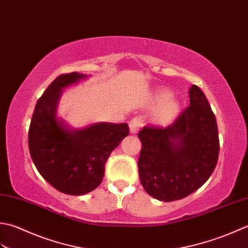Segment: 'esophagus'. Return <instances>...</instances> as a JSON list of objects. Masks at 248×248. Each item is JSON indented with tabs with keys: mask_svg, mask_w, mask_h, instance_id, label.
<instances>
[{
	"mask_svg": "<svg viewBox=\"0 0 248 248\" xmlns=\"http://www.w3.org/2000/svg\"><path fill=\"white\" fill-rule=\"evenodd\" d=\"M141 126H142V122L139 118H135L129 122V129L131 134H136L138 133V130L140 129Z\"/></svg>",
	"mask_w": 248,
	"mask_h": 248,
	"instance_id": "obj_1",
	"label": "esophagus"
}]
</instances>
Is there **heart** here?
Here are the masks:
<instances>
[{"label": "heart", "instance_id": "1", "mask_svg": "<svg viewBox=\"0 0 248 248\" xmlns=\"http://www.w3.org/2000/svg\"><path fill=\"white\" fill-rule=\"evenodd\" d=\"M158 103L163 105L160 106L157 113H156V121L160 124H168L178 117L180 112V103L178 99L172 98V94L168 91H160L157 93Z\"/></svg>", "mask_w": 248, "mask_h": 248}]
</instances>
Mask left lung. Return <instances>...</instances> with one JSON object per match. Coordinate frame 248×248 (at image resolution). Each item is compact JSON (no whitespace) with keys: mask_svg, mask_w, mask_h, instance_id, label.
Wrapping results in <instances>:
<instances>
[{"mask_svg":"<svg viewBox=\"0 0 248 248\" xmlns=\"http://www.w3.org/2000/svg\"><path fill=\"white\" fill-rule=\"evenodd\" d=\"M189 106L167 127L144 126L139 131V179L153 198L183 199L213 173L219 153L215 115L203 92L193 84Z\"/></svg>","mask_w":248,"mask_h":248,"instance_id":"obj_1","label":"left lung"}]
</instances>
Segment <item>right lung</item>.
<instances>
[{"label":"right lung","mask_w":248,"mask_h":248,"mask_svg":"<svg viewBox=\"0 0 248 248\" xmlns=\"http://www.w3.org/2000/svg\"><path fill=\"white\" fill-rule=\"evenodd\" d=\"M88 78L70 73L54 79L42 95L29 129V150L40 175L61 193L81 196L102 183L111 152L129 134L126 123L73 128L57 114L63 90Z\"/></svg>","instance_id":"right-lung-1"}]
</instances>
